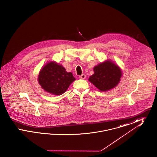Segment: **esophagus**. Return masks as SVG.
Returning <instances> with one entry per match:
<instances>
[{"mask_svg":"<svg viewBox=\"0 0 157 157\" xmlns=\"http://www.w3.org/2000/svg\"><path fill=\"white\" fill-rule=\"evenodd\" d=\"M85 78H86V75L85 74H82L81 76H79V78L82 79H84Z\"/></svg>","mask_w":157,"mask_h":157,"instance_id":"1","label":"esophagus"}]
</instances>
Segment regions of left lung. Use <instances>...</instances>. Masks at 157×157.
<instances>
[{
  "label": "left lung",
  "mask_w": 157,
  "mask_h": 157,
  "mask_svg": "<svg viewBox=\"0 0 157 157\" xmlns=\"http://www.w3.org/2000/svg\"><path fill=\"white\" fill-rule=\"evenodd\" d=\"M94 74L89 81L98 89L106 91L115 88L120 82L122 76L120 67L111 60H106L94 67Z\"/></svg>",
  "instance_id": "8db88e82"
}]
</instances>
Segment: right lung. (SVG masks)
<instances>
[{
    "label": "right lung",
    "mask_w": 157,
    "mask_h": 157,
    "mask_svg": "<svg viewBox=\"0 0 157 157\" xmlns=\"http://www.w3.org/2000/svg\"><path fill=\"white\" fill-rule=\"evenodd\" d=\"M75 80L71 72H67L65 67L52 61L46 64L38 75V82L41 87L55 95L65 92Z\"/></svg>",
    "instance_id": "obj_1"
}]
</instances>
